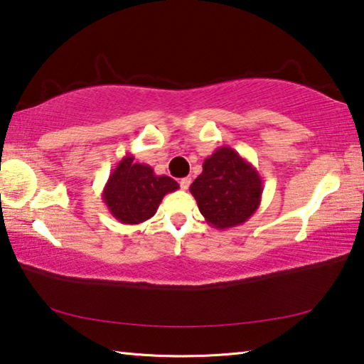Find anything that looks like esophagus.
Masks as SVG:
<instances>
[{"instance_id": "obj_1", "label": "esophagus", "mask_w": 364, "mask_h": 364, "mask_svg": "<svg viewBox=\"0 0 364 364\" xmlns=\"http://www.w3.org/2000/svg\"><path fill=\"white\" fill-rule=\"evenodd\" d=\"M189 184H191V178H189V176L181 178V180H180V186H181V189H184V191H186V189L189 188Z\"/></svg>"}]
</instances>
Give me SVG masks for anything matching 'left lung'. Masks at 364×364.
<instances>
[{"label":"left lung","mask_w":364,"mask_h":364,"mask_svg":"<svg viewBox=\"0 0 364 364\" xmlns=\"http://www.w3.org/2000/svg\"><path fill=\"white\" fill-rule=\"evenodd\" d=\"M200 213L212 228L228 230L247 221L262 202L263 181L249 160L221 146L202 164V173L191 184Z\"/></svg>","instance_id":"1"}]
</instances>
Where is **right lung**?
<instances>
[{
  "mask_svg": "<svg viewBox=\"0 0 364 364\" xmlns=\"http://www.w3.org/2000/svg\"><path fill=\"white\" fill-rule=\"evenodd\" d=\"M180 188L173 178L156 175L151 165L125 156L109 175L102 200L112 217L123 225H139L152 218L164 196Z\"/></svg>",
  "mask_w": 364,
  "mask_h": 364,
  "instance_id": "add662e5",
  "label": "right lung"
}]
</instances>
